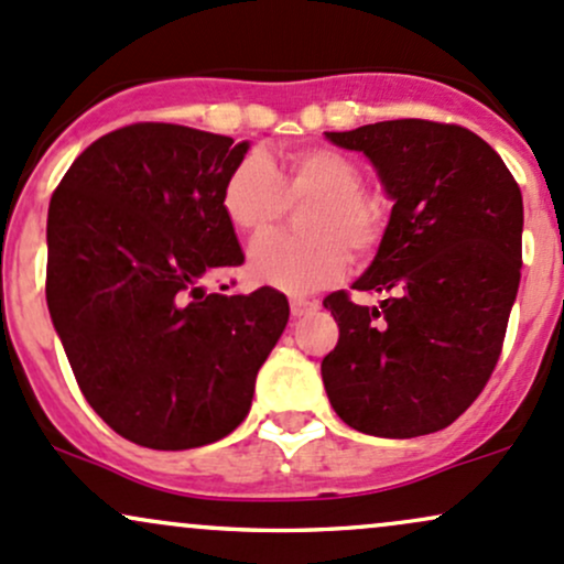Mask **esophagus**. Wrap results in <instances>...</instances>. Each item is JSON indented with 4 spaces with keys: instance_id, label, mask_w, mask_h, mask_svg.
Returning <instances> with one entry per match:
<instances>
[{
    "instance_id": "obj_1",
    "label": "esophagus",
    "mask_w": 564,
    "mask_h": 564,
    "mask_svg": "<svg viewBox=\"0 0 564 564\" xmlns=\"http://www.w3.org/2000/svg\"><path fill=\"white\" fill-rule=\"evenodd\" d=\"M314 308H319V303H316V301H308V299H290V312H293V316H303V314L314 312Z\"/></svg>"
}]
</instances>
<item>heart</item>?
I'll return each mask as SVG.
<instances>
[{
	"instance_id": "heart-1",
	"label": "heart",
	"mask_w": 564,
	"mask_h": 564,
	"mask_svg": "<svg viewBox=\"0 0 564 564\" xmlns=\"http://www.w3.org/2000/svg\"><path fill=\"white\" fill-rule=\"evenodd\" d=\"M359 164L333 145H301L284 154L282 170L261 151L242 156L226 175L220 207L234 231L263 237L288 213L290 202H308L301 213L306 234H276L252 245V280L284 293H314L344 274L354 256L381 245L386 213L381 202L362 192Z\"/></svg>"
}]
</instances>
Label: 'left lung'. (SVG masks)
Segmentation results:
<instances>
[{
  "instance_id": "8db88e82",
  "label": "left lung",
  "mask_w": 564,
  "mask_h": 564,
  "mask_svg": "<svg viewBox=\"0 0 564 564\" xmlns=\"http://www.w3.org/2000/svg\"><path fill=\"white\" fill-rule=\"evenodd\" d=\"M365 151L394 199L376 261L325 308L338 344L322 381L340 421L389 440L432 434L464 413L503 349L522 269V192L477 132L389 119L325 132Z\"/></svg>"
}]
</instances>
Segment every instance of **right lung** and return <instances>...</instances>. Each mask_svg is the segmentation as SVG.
I'll list each match as a JSON object with an SVG mask.
<instances>
[{"mask_svg": "<svg viewBox=\"0 0 564 564\" xmlns=\"http://www.w3.org/2000/svg\"><path fill=\"white\" fill-rule=\"evenodd\" d=\"M248 143L167 122L98 138L47 213V308L90 408L124 440L188 451L231 434L288 325L274 288L207 293L245 263L220 207Z\"/></svg>", "mask_w": 564, "mask_h": 564, "instance_id": "obj_1", "label": "right lung"}]
</instances>
